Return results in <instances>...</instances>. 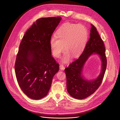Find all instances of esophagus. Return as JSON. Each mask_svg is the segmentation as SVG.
I'll list each match as a JSON object with an SVG mask.
<instances>
[{"label": "esophagus", "instance_id": "obj_1", "mask_svg": "<svg viewBox=\"0 0 120 120\" xmlns=\"http://www.w3.org/2000/svg\"><path fill=\"white\" fill-rule=\"evenodd\" d=\"M59 68L60 70H64V66L63 64H60L59 65Z\"/></svg>", "mask_w": 120, "mask_h": 120}]
</instances>
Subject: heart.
Segmentation results:
<instances>
[{
	"label": "heart",
	"mask_w": 120,
	"mask_h": 120,
	"mask_svg": "<svg viewBox=\"0 0 120 120\" xmlns=\"http://www.w3.org/2000/svg\"><path fill=\"white\" fill-rule=\"evenodd\" d=\"M56 35V37H52L50 40L51 52L55 57L58 58L65 48L66 52L62 62L67 63L71 56L75 57L82 52L88 40V32L83 25L67 22L59 28Z\"/></svg>",
	"instance_id": "b5f03b06"
}]
</instances>
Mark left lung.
<instances>
[{"instance_id":"8db88e82","label":"left lung","mask_w":120,"mask_h":120,"mask_svg":"<svg viewBox=\"0 0 120 120\" xmlns=\"http://www.w3.org/2000/svg\"><path fill=\"white\" fill-rule=\"evenodd\" d=\"M90 38L80 57L65 68L67 90L77 99H83L94 94L99 87L103 80L107 66L105 48L103 41L96 27L91 24ZM93 53L98 54L102 61V70L99 76L92 80L85 79L82 75L84 65Z\"/></svg>"}]
</instances>
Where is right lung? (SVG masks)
<instances>
[{
	"instance_id": "right-lung-1",
	"label": "right lung",
	"mask_w": 120,
	"mask_h": 120,
	"mask_svg": "<svg viewBox=\"0 0 120 120\" xmlns=\"http://www.w3.org/2000/svg\"><path fill=\"white\" fill-rule=\"evenodd\" d=\"M61 17L38 19L26 31L16 56L15 70L21 89L30 98L45 97L59 64L51 55L50 40Z\"/></svg>"
}]
</instances>
